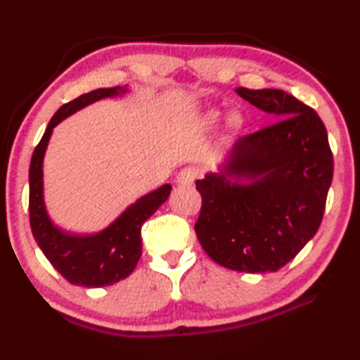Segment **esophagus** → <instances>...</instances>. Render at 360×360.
<instances>
[{"mask_svg": "<svg viewBox=\"0 0 360 360\" xmlns=\"http://www.w3.org/2000/svg\"><path fill=\"white\" fill-rule=\"evenodd\" d=\"M195 178H197V169H195V168H184L178 173L176 182H178L179 186L186 187V186H192Z\"/></svg>", "mask_w": 360, "mask_h": 360, "instance_id": "1", "label": "esophagus"}]
</instances>
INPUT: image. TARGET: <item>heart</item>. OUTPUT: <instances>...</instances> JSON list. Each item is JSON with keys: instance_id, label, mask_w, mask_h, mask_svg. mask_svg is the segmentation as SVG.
<instances>
[{"instance_id": "heart-1", "label": "heart", "mask_w": 360, "mask_h": 360, "mask_svg": "<svg viewBox=\"0 0 360 360\" xmlns=\"http://www.w3.org/2000/svg\"><path fill=\"white\" fill-rule=\"evenodd\" d=\"M221 119H222V112H219V111H210L208 114H206V122H208V124H217ZM243 125H245V119H243V115L240 112H231L229 115L230 129L240 130V129H243Z\"/></svg>"}]
</instances>
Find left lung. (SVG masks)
I'll return each instance as SVG.
<instances>
[{"label":"left lung","mask_w":360,"mask_h":360,"mask_svg":"<svg viewBox=\"0 0 360 360\" xmlns=\"http://www.w3.org/2000/svg\"><path fill=\"white\" fill-rule=\"evenodd\" d=\"M275 124L233 144L217 173L195 182L202 210L195 233L225 268L278 271L322 222L332 184L327 130L313 108L278 89H236Z\"/></svg>","instance_id":"left-lung-1"}]
</instances>
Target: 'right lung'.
Returning a JSON list of instances; mask_svg holds the SVG:
<instances>
[{
	"label": "right lung",
	"instance_id": "obj_1",
	"mask_svg": "<svg viewBox=\"0 0 360 360\" xmlns=\"http://www.w3.org/2000/svg\"><path fill=\"white\" fill-rule=\"evenodd\" d=\"M124 87L96 89L66 103L49 122L30 163V225L36 243L52 266L66 281L84 288H105L125 279L141 257V227L167 202L172 186L163 184L130 205L105 230L94 235H72L63 231L49 217L42 197V160L52 130L63 119L92 103L124 95Z\"/></svg>",
	"mask_w": 360,
	"mask_h": 360
}]
</instances>
